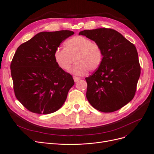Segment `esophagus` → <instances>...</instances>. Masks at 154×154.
Segmentation results:
<instances>
[{
    "label": "esophagus",
    "mask_w": 154,
    "mask_h": 154,
    "mask_svg": "<svg viewBox=\"0 0 154 154\" xmlns=\"http://www.w3.org/2000/svg\"><path fill=\"white\" fill-rule=\"evenodd\" d=\"M73 79H74V81L76 82H77L78 80H79L80 79V77H76V76H74L73 77Z\"/></svg>",
    "instance_id": "obj_1"
}]
</instances>
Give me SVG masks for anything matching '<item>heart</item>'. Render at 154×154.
Listing matches in <instances>:
<instances>
[{
  "instance_id": "b5f03b06",
  "label": "heart",
  "mask_w": 154,
  "mask_h": 154,
  "mask_svg": "<svg viewBox=\"0 0 154 154\" xmlns=\"http://www.w3.org/2000/svg\"><path fill=\"white\" fill-rule=\"evenodd\" d=\"M65 48H57L54 59L57 64L62 69H70L72 74L81 75L87 70L92 72L97 69L103 59V52L100 45L83 35L73 37L65 42ZM75 59H74L73 58Z\"/></svg>"
}]
</instances>
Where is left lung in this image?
Returning <instances> with one entry per match:
<instances>
[{"instance_id":"left-lung-1","label":"left lung","mask_w":154,"mask_h":154,"mask_svg":"<svg viewBox=\"0 0 154 154\" xmlns=\"http://www.w3.org/2000/svg\"><path fill=\"white\" fill-rule=\"evenodd\" d=\"M79 35L98 43L103 52L100 66L85 78L88 101L94 108L103 112H112L123 107L134 97L140 75L135 46L112 29L84 30Z\"/></svg>"}]
</instances>
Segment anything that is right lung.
Returning <instances> with one entry per match:
<instances>
[{"mask_svg":"<svg viewBox=\"0 0 154 154\" xmlns=\"http://www.w3.org/2000/svg\"><path fill=\"white\" fill-rule=\"evenodd\" d=\"M70 30L42 32L21 44L11 64L17 99L31 112L48 114L59 110L74 85L72 76L57 64L54 52Z\"/></svg>","mask_w":154,"mask_h":154,"instance_id":"right-lung-1","label":"right lung"}]
</instances>
